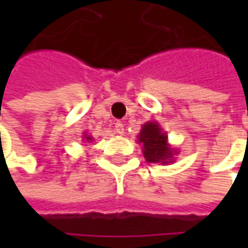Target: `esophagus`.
Listing matches in <instances>:
<instances>
[{"label":"esophagus","mask_w":248,"mask_h":248,"mask_svg":"<svg viewBox=\"0 0 248 248\" xmlns=\"http://www.w3.org/2000/svg\"><path fill=\"white\" fill-rule=\"evenodd\" d=\"M114 129H116V132H117L119 135H123V134H124V124L117 121V123L114 124Z\"/></svg>","instance_id":"esophagus-1"}]
</instances>
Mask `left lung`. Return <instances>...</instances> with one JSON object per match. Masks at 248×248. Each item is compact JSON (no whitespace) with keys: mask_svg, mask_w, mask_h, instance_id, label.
<instances>
[{"mask_svg":"<svg viewBox=\"0 0 248 248\" xmlns=\"http://www.w3.org/2000/svg\"><path fill=\"white\" fill-rule=\"evenodd\" d=\"M138 142L143 145V156L149 163L166 164L172 157V152L167 145V135L156 123H148L142 127Z\"/></svg>","mask_w":248,"mask_h":248,"instance_id":"obj_1","label":"left lung"}]
</instances>
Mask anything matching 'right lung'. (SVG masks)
<instances>
[{
    "instance_id": "add662e5",
    "label": "right lung",
    "mask_w": 248,
    "mask_h": 248,
    "mask_svg": "<svg viewBox=\"0 0 248 248\" xmlns=\"http://www.w3.org/2000/svg\"><path fill=\"white\" fill-rule=\"evenodd\" d=\"M85 139H87V140H91V139H92V138H91V137H87V138H85Z\"/></svg>"
}]
</instances>
